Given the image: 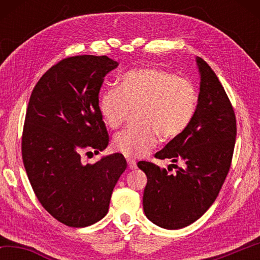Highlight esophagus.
Segmentation results:
<instances>
[{
	"label": "esophagus",
	"instance_id": "1",
	"mask_svg": "<svg viewBox=\"0 0 260 260\" xmlns=\"http://www.w3.org/2000/svg\"><path fill=\"white\" fill-rule=\"evenodd\" d=\"M127 162H128V167L129 170H135L136 169V161L132 158H127Z\"/></svg>",
	"mask_w": 260,
	"mask_h": 260
}]
</instances>
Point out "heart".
<instances>
[{"label": "heart", "mask_w": 260, "mask_h": 260, "mask_svg": "<svg viewBox=\"0 0 260 260\" xmlns=\"http://www.w3.org/2000/svg\"><path fill=\"white\" fill-rule=\"evenodd\" d=\"M199 105V95L187 79L155 68H138L124 73L118 88L100 96V113L104 124L119 127L136 109L138 125L118 133L113 146L126 156L142 157L157 143L158 136L172 140L191 124Z\"/></svg>", "instance_id": "b5f03b06"}]
</instances>
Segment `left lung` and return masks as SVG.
Returning <instances> with one entry per match:
<instances>
[{
  "mask_svg": "<svg viewBox=\"0 0 260 260\" xmlns=\"http://www.w3.org/2000/svg\"><path fill=\"white\" fill-rule=\"evenodd\" d=\"M196 64L201 82L193 120L155 155L159 159L182 162V167L170 174L153 162H138L148 178L144 214L165 230L189 226L209 210L227 177L234 151V110L212 69L201 57H196Z\"/></svg>",
  "mask_w": 260,
  "mask_h": 260,
  "instance_id": "obj_1",
  "label": "left lung"
}]
</instances>
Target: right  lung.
Instances as JSON below:
<instances>
[{
	"label": "right lung",
	"mask_w": 260,
	"mask_h": 260,
	"mask_svg": "<svg viewBox=\"0 0 260 260\" xmlns=\"http://www.w3.org/2000/svg\"><path fill=\"white\" fill-rule=\"evenodd\" d=\"M107 56L60 60L43 74L30 95L21 141L33 190L52 217L87 227L109 211L113 188L127 167L121 153L82 164L80 151H103L109 134L99 108L104 77L118 67Z\"/></svg>",
	"instance_id": "1"
}]
</instances>
